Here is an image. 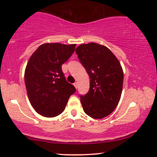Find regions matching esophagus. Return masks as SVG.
<instances>
[{
  "mask_svg": "<svg viewBox=\"0 0 157 157\" xmlns=\"http://www.w3.org/2000/svg\"><path fill=\"white\" fill-rule=\"evenodd\" d=\"M74 86H75V87L76 88V89H77V86H78V85H77V82H75V83H74Z\"/></svg>",
  "mask_w": 157,
  "mask_h": 157,
  "instance_id": "obj_1",
  "label": "esophagus"
}]
</instances>
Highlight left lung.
I'll return each instance as SVG.
<instances>
[{
	"mask_svg": "<svg viewBox=\"0 0 157 157\" xmlns=\"http://www.w3.org/2000/svg\"><path fill=\"white\" fill-rule=\"evenodd\" d=\"M76 53L90 77L89 92L80 95L82 109L94 119L105 117L113 112L121 97V65L109 48L95 43L80 45Z\"/></svg>",
	"mask_w": 157,
	"mask_h": 157,
	"instance_id": "left-lung-1",
	"label": "left lung"
}]
</instances>
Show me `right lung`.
<instances>
[{"label":"right lung","mask_w":157,"mask_h":157,"mask_svg":"<svg viewBox=\"0 0 157 157\" xmlns=\"http://www.w3.org/2000/svg\"><path fill=\"white\" fill-rule=\"evenodd\" d=\"M76 44L40 45L25 70V85L30 103L39 114L54 117L64 111L75 86L66 81L62 65L74 53Z\"/></svg>","instance_id":"obj_1"}]
</instances>
